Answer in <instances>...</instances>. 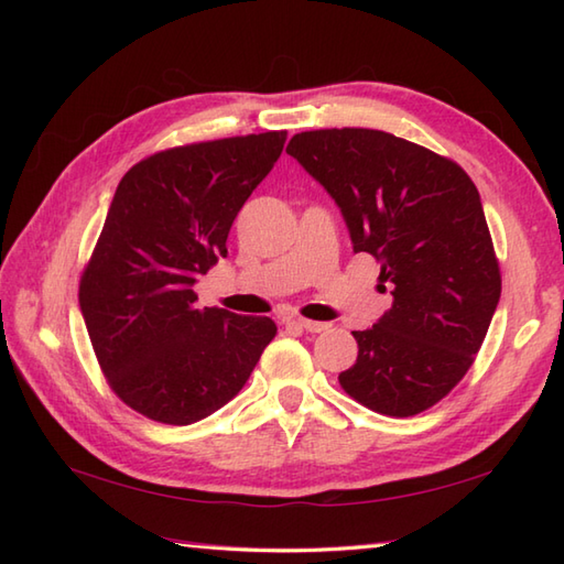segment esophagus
I'll return each instance as SVG.
<instances>
[{"label": "esophagus", "mask_w": 564, "mask_h": 564, "mask_svg": "<svg viewBox=\"0 0 564 564\" xmlns=\"http://www.w3.org/2000/svg\"><path fill=\"white\" fill-rule=\"evenodd\" d=\"M293 325H297V327L310 332V334H319V332H325L329 327L327 322H313V319H293Z\"/></svg>", "instance_id": "esophagus-1"}]
</instances>
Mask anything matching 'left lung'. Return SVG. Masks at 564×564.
Returning <instances> with one entry per match:
<instances>
[{
  "label": "left lung",
  "mask_w": 564,
  "mask_h": 564,
  "mask_svg": "<svg viewBox=\"0 0 564 564\" xmlns=\"http://www.w3.org/2000/svg\"><path fill=\"white\" fill-rule=\"evenodd\" d=\"M285 152L337 203L354 251L380 263L392 295L373 327L354 332L341 388L388 416L429 410L473 366L499 305L480 194L455 162L382 130H310Z\"/></svg>",
  "instance_id": "8db88e82"
}]
</instances>
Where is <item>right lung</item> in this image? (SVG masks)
<instances>
[{
  "label": "right lung",
  "mask_w": 564,
  "mask_h": 564,
  "mask_svg": "<svg viewBox=\"0 0 564 564\" xmlns=\"http://www.w3.org/2000/svg\"><path fill=\"white\" fill-rule=\"evenodd\" d=\"M283 130L164 150L138 162L106 213L79 307L109 386L162 424L206 419L245 388L269 317L198 307L194 285L227 254V235L281 158Z\"/></svg>",
  "instance_id": "right-lung-1"
}]
</instances>
